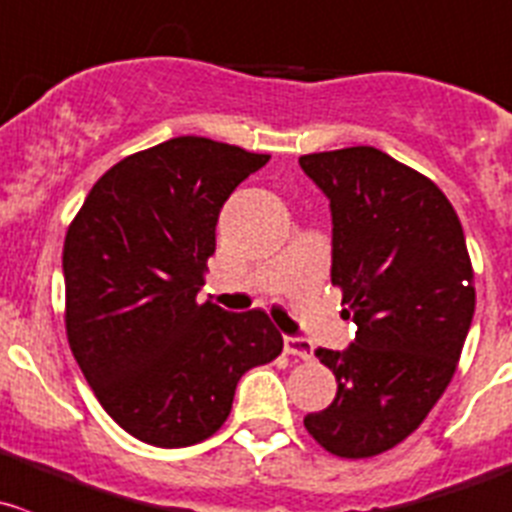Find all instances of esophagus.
Listing matches in <instances>:
<instances>
[{
	"instance_id": "34e87169",
	"label": "esophagus",
	"mask_w": 512,
	"mask_h": 512,
	"mask_svg": "<svg viewBox=\"0 0 512 512\" xmlns=\"http://www.w3.org/2000/svg\"><path fill=\"white\" fill-rule=\"evenodd\" d=\"M285 352L292 357H300V360H312L315 347H312V342L305 340V337L285 335Z\"/></svg>"
}]
</instances>
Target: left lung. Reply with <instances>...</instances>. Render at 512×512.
<instances>
[{
  "instance_id": "left-lung-1",
  "label": "left lung",
  "mask_w": 512,
  "mask_h": 512,
  "mask_svg": "<svg viewBox=\"0 0 512 512\" xmlns=\"http://www.w3.org/2000/svg\"><path fill=\"white\" fill-rule=\"evenodd\" d=\"M332 212V285L357 325L317 347L337 395L305 428L337 458H372L420 428L453 380L475 312L463 225L440 187L375 147L300 157Z\"/></svg>"
}]
</instances>
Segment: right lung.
Instances as JSON below:
<instances>
[{
    "label": "right lung",
    "instance_id": "right-lung-1",
    "mask_svg": "<svg viewBox=\"0 0 512 512\" xmlns=\"http://www.w3.org/2000/svg\"><path fill=\"white\" fill-rule=\"evenodd\" d=\"M270 155L175 137L124 157L64 237L67 340L109 418L157 448L222 428L250 367L282 352L262 310L197 302L222 205Z\"/></svg>",
    "mask_w": 512,
    "mask_h": 512
}]
</instances>
